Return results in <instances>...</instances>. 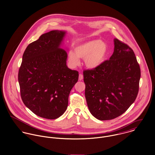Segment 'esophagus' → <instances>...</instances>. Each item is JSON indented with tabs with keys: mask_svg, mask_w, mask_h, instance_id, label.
Returning a JSON list of instances; mask_svg holds the SVG:
<instances>
[{
	"mask_svg": "<svg viewBox=\"0 0 155 155\" xmlns=\"http://www.w3.org/2000/svg\"><path fill=\"white\" fill-rule=\"evenodd\" d=\"M83 79H84L83 74H82L81 73H80L79 75V81H82Z\"/></svg>",
	"mask_w": 155,
	"mask_h": 155,
	"instance_id": "esophagus-1",
	"label": "esophagus"
}]
</instances>
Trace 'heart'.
I'll return each instance as SVG.
<instances>
[{
    "instance_id": "1",
    "label": "heart",
    "mask_w": 155,
    "mask_h": 155,
    "mask_svg": "<svg viewBox=\"0 0 155 155\" xmlns=\"http://www.w3.org/2000/svg\"><path fill=\"white\" fill-rule=\"evenodd\" d=\"M108 54V47L105 42L100 40H92L82 43L74 48V53L70 51L68 60L73 66L79 64V58H84L85 66L95 69L101 66Z\"/></svg>"
}]
</instances>
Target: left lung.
I'll return each mask as SVG.
<instances>
[{"label": "left lung", "instance_id": "8db88e82", "mask_svg": "<svg viewBox=\"0 0 155 155\" xmlns=\"http://www.w3.org/2000/svg\"><path fill=\"white\" fill-rule=\"evenodd\" d=\"M83 73L87 107L99 120L119 117L137 98L140 66L131 48L118 39L114 40V51L110 60Z\"/></svg>", "mask_w": 155, "mask_h": 155}]
</instances>
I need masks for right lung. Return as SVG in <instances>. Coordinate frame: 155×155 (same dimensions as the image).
<instances>
[{
	"instance_id": "add662e5",
	"label": "right lung",
	"mask_w": 155,
	"mask_h": 155,
	"mask_svg": "<svg viewBox=\"0 0 155 155\" xmlns=\"http://www.w3.org/2000/svg\"><path fill=\"white\" fill-rule=\"evenodd\" d=\"M64 34L51 31L30 43L18 72L24 104L47 119H56L66 111L71 89L79 78V72L66 65V51L59 47Z\"/></svg>"
}]
</instances>
